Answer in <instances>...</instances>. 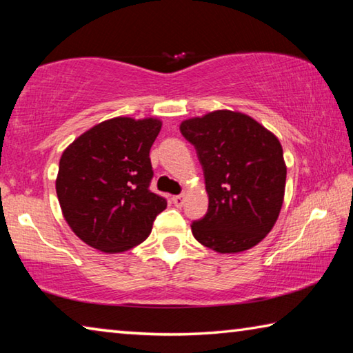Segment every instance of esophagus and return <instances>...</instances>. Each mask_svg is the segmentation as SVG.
Returning <instances> with one entry per match:
<instances>
[{
    "label": "esophagus",
    "mask_w": 353,
    "mask_h": 353,
    "mask_svg": "<svg viewBox=\"0 0 353 353\" xmlns=\"http://www.w3.org/2000/svg\"><path fill=\"white\" fill-rule=\"evenodd\" d=\"M172 201H173V205H175V206H183L184 197H183V195H173Z\"/></svg>",
    "instance_id": "esophagus-1"
}]
</instances>
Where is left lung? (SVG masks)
Listing matches in <instances>:
<instances>
[{
	"mask_svg": "<svg viewBox=\"0 0 353 353\" xmlns=\"http://www.w3.org/2000/svg\"><path fill=\"white\" fill-rule=\"evenodd\" d=\"M181 134L203 167L208 212L194 221V238L219 253L255 247L279 219L286 164L279 139L250 115L214 111L188 119Z\"/></svg>",
	"mask_w": 353,
	"mask_h": 353,
	"instance_id": "1",
	"label": "left lung"
}]
</instances>
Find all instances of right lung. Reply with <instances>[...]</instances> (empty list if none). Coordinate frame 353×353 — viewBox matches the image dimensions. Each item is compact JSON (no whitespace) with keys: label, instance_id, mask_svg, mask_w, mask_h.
Here are the masks:
<instances>
[{"label":"right lung","instance_id":"obj_1","mask_svg":"<svg viewBox=\"0 0 353 353\" xmlns=\"http://www.w3.org/2000/svg\"><path fill=\"white\" fill-rule=\"evenodd\" d=\"M161 120L115 117L95 125L61 156L56 194L63 219L85 244L105 253L130 250L152 233L167 200L150 190V148Z\"/></svg>","mask_w":353,"mask_h":353}]
</instances>
